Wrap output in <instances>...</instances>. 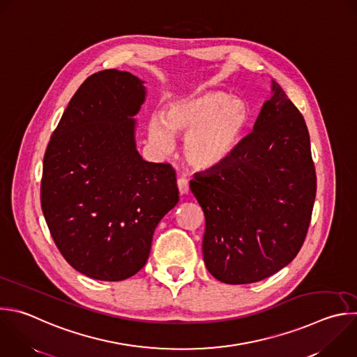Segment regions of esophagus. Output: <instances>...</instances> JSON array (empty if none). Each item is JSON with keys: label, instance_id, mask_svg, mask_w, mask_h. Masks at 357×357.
Instances as JSON below:
<instances>
[{"label": "esophagus", "instance_id": "1", "mask_svg": "<svg viewBox=\"0 0 357 357\" xmlns=\"http://www.w3.org/2000/svg\"><path fill=\"white\" fill-rule=\"evenodd\" d=\"M178 189L181 195H188L189 193V182L186 178H179L178 179Z\"/></svg>", "mask_w": 357, "mask_h": 357}]
</instances>
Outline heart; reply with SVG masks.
I'll return each mask as SVG.
<instances>
[{"mask_svg": "<svg viewBox=\"0 0 357 357\" xmlns=\"http://www.w3.org/2000/svg\"><path fill=\"white\" fill-rule=\"evenodd\" d=\"M250 126L251 112L244 100L222 91H206L169 103L162 116H151L149 137L165 151L172 146V136H185V161L207 172L235 155Z\"/></svg>", "mask_w": 357, "mask_h": 357, "instance_id": "obj_1", "label": "heart"}]
</instances>
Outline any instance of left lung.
I'll list each match as a JSON object with an SVG mask.
<instances>
[{"mask_svg": "<svg viewBox=\"0 0 357 357\" xmlns=\"http://www.w3.org/2000/svg\"><path fill=\"white\" fill-rule=\"evenodd\" d=\"M272 91L235 155L190 181L206 218L204 265L227 284L255 283L287 266L311 221L317 175L308 129L275 81Z\"/></svg>", "mask_w": 357, "mask_h": 357, "instance_id": "left-lung-1", "label": "left lung"}]
</instances>
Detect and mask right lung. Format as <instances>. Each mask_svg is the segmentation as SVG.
<instances>
[{
	"label": "right lung",
	"mask_w": 357,
	"mask_h": 357,
	"mask_svg": "<svg viewBox=\"0 0 357 357\" xmlns=\"http://www.w3.org/2000/svg\"><path fill=\"white\" fill-rule=\"evenodd\" d=\"M144 81L128 71L88 77L43 158L42 210L64 259L88 278L125 280L147 262L160 220L179 200L175 169L136 149Z\"/></svg>",
	"instance_id": "right-lung-1"
}]
</instances>
